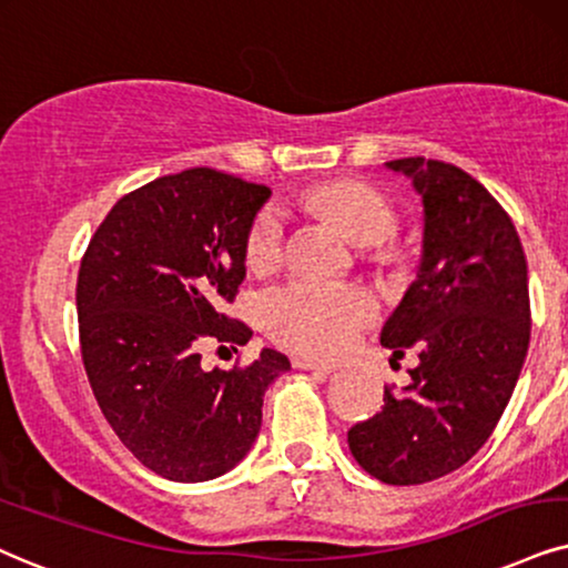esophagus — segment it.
Segmentation results:
<instances>
[{"instance_id": "34e87169", "label": "esophagus", "mask_w": 568, "mask_h": 568, "mask_svg": "<svg viewBox=\"0 0 568 568\" xmlns=\"http://www.w3.org/2000/svg\"><path fill=\"white\" fill-rule=\"evenodd\" d=\"M293 367L308 369V372H322V375H329V372H335V364L314 362V358H306V356H293Z\"/></svg>"}]
</instances>
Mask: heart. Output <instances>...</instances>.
<instances>
[{
    "mask_svg": "<svg viewBox=\"0 0 568 568\" xmlns=\"http://www.w3.org/2000/svg\"><path fill=\"white\" fill-rule=\"evenodd\" d=\"M314 210L337 222L356 246H377L396 233V212L377 189L358 181L322 185L306 199ZM285 212L270 204L248 227L246 260L251 267H270L283 254ZM262 322L285 346L314 356L343 354L375 317V298L354 285L291 280L264 293Z\"/></svg>",
    "mask_w": 568,
    "mask_h": 568,
    "instance_id": "b5f03b06",
    "label": "heart"
}]
</instances>
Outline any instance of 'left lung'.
<instances>
[{"label": "left lung", "instance_id": "8db88e82", "mask_svg": "<svg viewBox=\"0 0 568 568\" xmlns=\"http://www.w3.org/2000/svg\"><path fill=\"white\" fill-rule=\"evenodd\" d=\"M422 196L416 280L383 325V346L419 354L400 393L348 429L364 471L422 485L464 466L493 435L529 348L527 256L483 183L437 160L385 162Z\"/></svg>", "mask_w": 568, "mask_h": 568}]
</instances>
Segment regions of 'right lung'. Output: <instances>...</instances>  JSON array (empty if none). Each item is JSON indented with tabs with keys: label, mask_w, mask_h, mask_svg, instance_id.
Returning a JSON list of instances; mask_svg holds the SVG:
<instances>
[{
	"label": "right lung",
	"mask_w": 568,
	"mask_h": 568,
	"mask_svg": "<svg viewBox=\"0 0 568 568\" xmlns=\"http://www.w3.org/2000/svg\"><path fill=\"white\" fill-rule=\"evenodd\" d=\"M267 185L212 168L164 175L112 206L78 272L83 367L114 435L172 483H206L243 462L267 387L291 369L264 348L243 369H206L201 348L246 346L225 314L246 277L248 227Z\"/></svg>",
	"instance_id": "1"
}]
</instances>
